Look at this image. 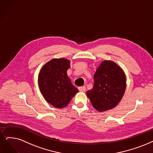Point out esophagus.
Listing matches in <instances>:
<instances>
[{
    "instance_id": "34e87169",
    "label": "esophagus",
    "mask_w": 153,
    "mask_h": 153,
    "mask_svg": "<svg viewBox=\"0 0 153 153\" xmlns=\"http://www.w3.org/2000/svg\"><path fill=\"white\" fill-rule=\"evenodd\" d=\"M78 90H80L82 92H85V90H86V88H85V86H82V87H80L78 88Z\"/></svg>"
}]
</instances>
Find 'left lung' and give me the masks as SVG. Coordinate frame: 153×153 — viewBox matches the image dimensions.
<instances>
[{
	"mask_svg": "<svg viewBox=\"0 0 153 153\" xmlns=\"http://www.w3.org/2000/svg\"><path fill=\"white\" fill-rule=\"evenodd\" d=\"M94 79V87L87 92L93 107L103 112L117 105L126 88L124 70L112 61L105 60L97 68Z\"/></svg>",
	"mask_w": 153,
	"mask_h": 153,
	"instance_id": "left-lung-1",
	"label": "left lung"
}]
</instances>
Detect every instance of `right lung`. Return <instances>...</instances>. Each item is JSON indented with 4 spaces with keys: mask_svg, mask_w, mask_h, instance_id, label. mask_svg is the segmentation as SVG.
Instances as JSON below:
<instances>
[{
    "mask_svg": "<svg viewBox=\"0 0 153 153\" xmlns=\"http://www.w3.org/2000/svg\"><path fill=\"white\" fill-rule=\"evenodd\" d=\"M70 63L68 59L54 58L43 65L38 75L41 93L49 103L58 108L65 107L78 92L67 75Z\"/></svg>",
    "mask_w": 153,
    "mask_h": 153,
    "instance_id": "add662e5",
    "label": "right lung"
}]
</instances>
